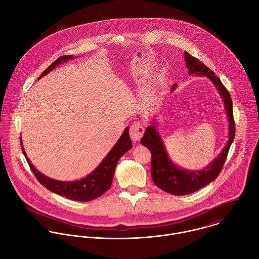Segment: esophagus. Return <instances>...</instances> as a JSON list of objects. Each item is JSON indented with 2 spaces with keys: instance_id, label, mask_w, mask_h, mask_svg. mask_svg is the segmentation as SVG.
<instances>
[{
  "instance_id": "34e87169",
  "label": "esophagus",
  "mask_w": 259,
  "mask_h": 259,
  "mask_svg": "<svg viewBox=\"0 0 259 259\" xmlns=\"http://www.w3.org/2000/svg\"><path fill=\"white\" fill-rule=\"evenodd\" d=\"M144 133V127L142 126V124L138 121H135L131 127H130V137L132 139V141L137 142L141 139L142 135Z\"/></svg>"
}]
</instances>
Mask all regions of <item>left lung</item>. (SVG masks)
<instances>
[{"mask_svg": "<svg viewBox=\"0 0 259 259\" xmlns=\"http://www.w3.org/2000/svg\"><path fill=\"white\" fill-rule=\"evenodd\" d=\"M186 67L189 75L206 76L216 87L220 97L225 106V111L228 119V141L222 152L217 156L208 166L201 170H186L178 167L172 162L168 155L164 142L156 130V119L151 121L146 128L141 139L142 145L146 146L151 152V176L156 185L163 191L173 195H187L193 193L210 182L214 181L219 175L226 157L228 154L231 143L235 136V124L233 119L232 100L229 92L221 83L220 79L214 73L196 58L189 53H184ZM177 88V84L171 87V92Z\"/></svg>", "mask_w": 259, "mask_h": 259, "instance_id": "8db88e82", "label": "left lung"}]
</instances>
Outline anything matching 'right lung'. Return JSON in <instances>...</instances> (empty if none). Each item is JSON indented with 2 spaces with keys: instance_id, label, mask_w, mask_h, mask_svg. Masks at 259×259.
Returning <instances> with one entry per match:
<instances>
[{
  "instance_id": "right-lung-1",
  "label": "right lung",
  "mask_w": 259,
  "mask_h": 259,
  "mask_svg": "<svg viewBox=\"0 0 259 259\" xmlns=\"http://www.w3.org/2000/svg\"><path fill=\"white\" fill-rule=\"evenodd\" d=\"M72 59H74V57L71 55L62 56L58 58L53 64H51V66H49L42 73V75L38 78V80L44 77L45 75H47L49 72H51L53 69H55L62 62H67L68 60H72ZM21 148H22L23 154L25 155L28 161V164L31 170L33 171L38 181L44 187H46L48 190L52 191L54 193H57L68 199L87 202L101 196L110 188L118 160L128 150L132 148V141L129 136V127H126L123 134L119 138V140L113 146L111 151L104 158L102 162L96 167V169H94L85 178H82L76 181H59V180L52 179L48 176H45V174L38 171L35 168V166L31 163L30 159L28 158V156L25 152L22 138H21Z\"/></svg>"
}]
</instances>
